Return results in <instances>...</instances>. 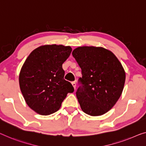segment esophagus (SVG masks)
<instances>
[{"label":"esophagus","mask_w":146,"mask_h":146,"mask_svg":"<svg viewBox=\"0 0 146 146\" xmlns=\"http://www.w3.org/2000/svg\"><path fill=\"white\" fill-rule=\"evenodd\" d=\"M71 84H72L74 89H75V88H76V82H71Z\"/></svg>","instance_id":"1"}]
</instances>
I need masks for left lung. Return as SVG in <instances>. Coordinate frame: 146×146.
Returning <instances> with one entry per match:
<instances>
[{"mask_svg": "<svg viewBox=\"0 0 146 146\" xmlns=\"http://www.w3.org/2000/svg\"><path fill=\"white\" fill-rule=\"evenodd\" d=\"M72 55L82 71V85L76 92L80 108L91 116H100L111 109L120 98L125 71L115 54L103 47L80 46Z\"/></svg>", "mask_w": 146, "mask_h": 146, "instance_id": "1", "label": "left lung"}]
</instances>
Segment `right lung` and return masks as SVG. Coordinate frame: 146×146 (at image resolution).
Here are the masks:
<instances>
[{
	"label": "right lung",
	"instance_id": "right-lung-1",
	"mask_svg": "<svg viewBox=\"0 0 146 146\" xmlns=\"http://www.w3.org/2000/svg\"><path fill=\"white\" fill-rule=\"evenodd\" d=\"M71 51L69 46L43 45L25 61L19 75V87L28 106L37 113L56 112L67 94L74 91L72 84L64 79L62 68Z\"/></svg>",
	"mask_w": 146,
	"mask_h": 146
}]
</instances>
